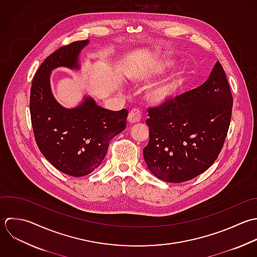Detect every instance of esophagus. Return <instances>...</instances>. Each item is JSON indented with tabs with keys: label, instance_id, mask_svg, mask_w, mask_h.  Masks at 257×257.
I'll list each match as a JSON object with an SVG mask.
<instances>
[{
	"label": "esophagus",
	"instance_id": "1",
	"mask_svg": "<svg viewBox=\"0 0 257 257\" xmlns=\"http://www.w3.org/2000/svg\"><path fill=\"white\" fill-rule=\"evenodd\" d=\"M141 117H142V114H141L139 109H132L129 112L128 121L130 123H136V122H139L141 120Z\"/></svg>",
	"mask_w": 257,
	"mask_h": 257
}]
</instances>
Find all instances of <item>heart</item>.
Segmentation results:
<instances>
[{
	"mask_svg": "<svg viewBox=\"0 0 257 257\" xmlns=\"http://www.w3.org/2000/svg\"><path fill=\"white\" fill-rule=\"evenodd\" d=\"M174 66V61L169 58H164L150 62L148 65L142 67L135 72L131 78L136 82H148L158 76L163 75L167 70ZM185 80V73L183 71L177 72L165 79L161 83L153 86L148 93L149 99L156 103L162 104L172 99L178 90L181 88Z\"/></svg>",
	"mask_w": 257,
	"mask_h": 257,
	"instance_id": "heart-1",
	"label": "heart"
}]
</instances>
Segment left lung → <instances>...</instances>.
<instances>
[{
	"label": "left lung",
	"instance_id": "left-lung-1",
	"mask_svg": "<svg viewBox=\"0 0 257 257\" xmlns=\"http://www.w3.org/2000/svg\"><path fill=\"white\" fill-rule=\"evenodd\" d=\"M232 104L226 75L216 62L201 86L149 108V142L143 149L148 169L170 183L206 171L223 147Z\"/></svg>",
	"mask_w": 257,
	"mask_h": 257
}]
</instances>
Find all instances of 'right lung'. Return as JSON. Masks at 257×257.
Segmentation results:
<instances>
[{
  "label": "right lung",
  "mask_w": 257,
  "mask_h": 257,
  "mask_svg": "<svg viewBox=\"0 0 257 257\" xmlns=\"http://www.w3.org/2000/svg\"><path fill=\"white\" fill-rule=\"evenodd\" d=\"M88 43H71L47 57L34 76L30 96L31 121L41 153L58 170L74 177L88 175L100 166L110 141L125 129L128 116L127 109H104L89 96L71 109L54 98L52 70L80 69L79 55Z\"/></svg>",
  "instance_id": "1"
}]
</instances>
